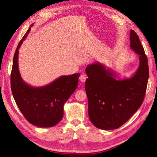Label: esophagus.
<instances>
[{
    "label": "esophagus",
    "instance_id": "esophagus-1",
    "mask_svg": "<svg viewBox=\"0 0 157 157\" xmlns=\"http://www.w3.org/2000/svg\"><path fill=\"white\" fill-rule=\"evenodd\" d=\"M86 78H87V77H86V76L85 75H81L80 76L79 79H80V82H84L85 81H86Z\"/></svg>",
    "mask_w": 157,
    "mask_h": 157
}]
</instances>
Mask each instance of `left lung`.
I'll return each instance as SVG.
<instances>
[{"label": "left lung", "mask_w": 157, "mask_h": 157, "mask_svg": "<svg viewBox=\"0 0 157 157\" xmlns=\"http://www.w3.org/2000/svg\"><path fill=\"white\" fill-rule=\"evenodd\" d=\"M130 48L140 56V66L130 78L116 79V74L100 63L88 65L85 90L90 121L101 130L121 127L144 101L149 78L148 59L136 33L131 29Z\"/></svg>", "instance_id": "left-lung-1"}]
</instances>
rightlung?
Instances as JSON below:
<instances>
[{"label": "right lung", "instance_id": "1", "mask_svg": "<svg viewBox=\"0 0 157 157\" xmlns=\"http://www.w3.org/2000/svg\"><path fill=\"white\" fill-rule=\"evenodd\" d=\"M30 31L31 27L19 42L13 56L10 76L12 92L28 122L41 128L52 127L62 119L64 103L77 89L80 74L61 76L42 87H33L23 81L18 68V52Z\"/></svg>", "mask_w": 157, "mask_h": 157}]
</instances>
